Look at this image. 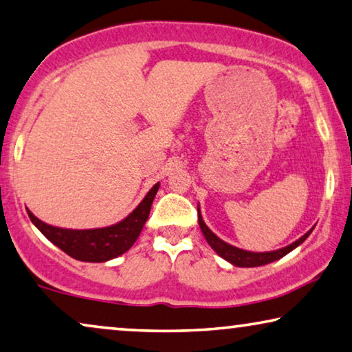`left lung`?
Wrapping results in <instances>:
<instances>
[{
    "label": "left lung",
    "mask_w": 352,
    "mask_h": 352,
    "mask_svg": "<svg viewBox=\"0 0 352 352\" xmlns=\"http://www.w3.org/2000/svg\"><path fill=\"white\" fill-rule=\"evenodd\" d=\"M197 213H199V226H201V230H202L204 237H206V240H207V243L212 246L214 251H217L218 256H221L223 259H226L228 262H230V264L235 267H259V265H265V264H270V262H274V261L281 259L283 256L291 253V251L296 250L298 245H302L303 242H305V240L308 239V235H310L313 230V228H311L307 234H303L300 239L296 240V242H292L291 245L285 246V248H280L275 251H265V253H254V251L240 250V248H237V246L224 242V240L219 239L218 235H214L212 230H210L207 224L204 223V218H202L199 207H197Z\"/></svg>",
    "instance_id": "1"
}]
</instances>
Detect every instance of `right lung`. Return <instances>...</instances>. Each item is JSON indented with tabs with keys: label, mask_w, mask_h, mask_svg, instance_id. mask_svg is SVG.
<instances>
[{
	"label": "right lung",
	"mask_w": 352,
	"mask_h": 352,
	"mask_svg": "<svg viewBox=\"0 0 352 352\" xmlns=\"http://www.w3.org/2000/svg\"><path fill=\"white\" fill-rule=\"evenodd\" d=\"M160 183L151 188L142 199V202L131 212L128 217L117 224L96 229H66L50 226L26 208L31 223L38 228L55 246L69 254L71 258L83 262H106L126 253L142 232L148 219L151 204Z\"/></svg>",
	"instance_id": "obj_1"
}]
</instances>
